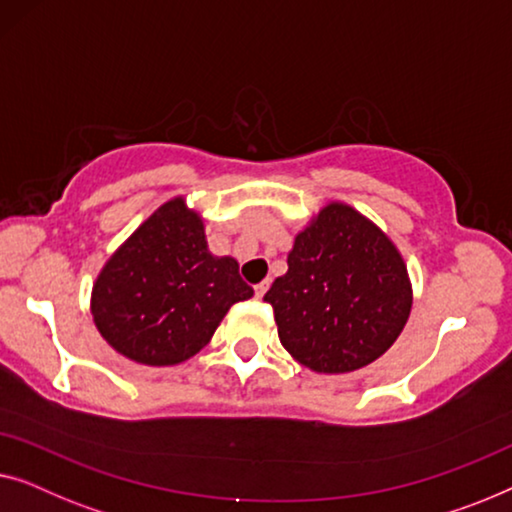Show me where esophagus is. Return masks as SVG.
Returning a JSON list of instances; mask_svg holds the SVG:
<instances>
[{
    "mask_svg": "<svg viewBox=\"0 0 512 512\" xmlns=\"http://www.w3.org/2000/svg\"><path fill=\"white\" fill-rule=\"evenodd\" d=\"M266 290H269V280H262V283L255 285V297L262 299L264 294H266Z\"/></svg>",
    "mask_w": 512,
    "mask_h": 512,
    "instance_id": "1",
    "label": "esophagus"
}]
</instances>
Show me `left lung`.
<instances>
[{
  "label": "left lung",
  "mask_w": 512,
  "mask_h": 512,
  "mask_svg": "<svg viewBox=\"0 0 512 512\" xmlns=\"http://www.w3.org/2000/svg\"><path fill=\"white\" fill-rule=\"evenodd\" d=\"M264 301L297 362L318 373H348L390 350L413 292L394 243L355 208L329 204L297 234L287 273L273 280Z\"/></svg>",
  "instance_id": "8db88e82"
}]
</instances>
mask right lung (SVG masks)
I'll use <instances>...</instances> for the list:
<instances>
[{"label":"right lung","mask_w":512,"mask_h":512,"mask_svg":"<svg viewBox=\"0 0 512 512\" xmlns=\"http://www.w3.org/2000/svg\"><path fill=\"white\" fill-rule=\"evenodd\" d=\"M250 297L236 259L208 253L204 222L178 197L106 262L92 287V318L120 355L171 366L197 355L229 308Z\"/></svg>","instance_id":"add662e5"}]
</instances>
